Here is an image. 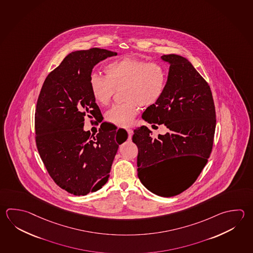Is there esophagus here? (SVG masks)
I'll use <instances>...</instances> for the list:
<instances>
[{"label":"esophagus","mask_w":253,"mask_h":253,"mask_svg":"<svg viewBox=\"0 0 253 253\" xmlns=\"http://www.w3.org/2000/svg\"><path fill=\"white\" fill-rule=\"evenodd\" d=\"M127 130V132H128V139H131V137H132V134H133V130L132 129H126Z\"/></svg>","instance_id":"34e87169"}]
</instances>
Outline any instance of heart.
Instances as JSON below:
<instances>
[{"label": "heart", "instance_id": "obj_1", "mask_svg": "<svg viewBox=\"0 0 253 253\" xmlns=\"http://www.w3.org/2000/svg\"><path fill=\"white\" fill-rule=\"evenodd\" d=\"M105 77L96 73L89 76L91 95L98 105H108L115 90L121 91L124 103L107 111L105 119L119 127H129L138 114V105L149 107L161 99L167 83L166 67L158 62L126 57L106 64Z\"/></svg>", "mask_w": 253, "mask_h": 253}]
</instances>
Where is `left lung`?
Instances as JSON below:
<instances>
[{
  "label": "left lung",
  "instance_id": "1",
  "mask_svg": "<svg viewBox=\"0 0 253 253\" xmlns=\"http://www.w3.org/2000/svg\"><path fill=\"white\" fill-rule=\"evenodd\" d=\"M161 58L170 63L167 86L161 99L148 107L142 118L153 125L165 124L169 131L154 138L148 127L141 126L134 129L132 141L138 147V176L142 184L157 195L172 197L190 188L205 167L216 119L210 85L191 62L176 54ZM179 155L195 158L196 166L168 185L160 165Z\"/></svg>",
  "mask_w": 253,
  "mask_h": 253
}]
</instances>
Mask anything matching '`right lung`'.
Returning a JSON list of instances; mask_svg holds the SVG:
<instances>
[{"mask_svg": "<svg viewBox=\"0 0 253 253\" xmlns=\"http://www.w3.org/2000/svg\"><path fill=\"white\" fill-rule=\"evenodd\" d=\"M117 53L91 48L70 53L44 80L35 114L36 144L49 175L62 190L86 195L105 185L120 144L128 134L101 124L98 133L83 129L87 116L102 122L88 80L96 63Z\"/></svg>", "mask_w": 253, "mask_h": 253, "instance_id": "right-lung-1", "label": "right lung"}]
</instances>
